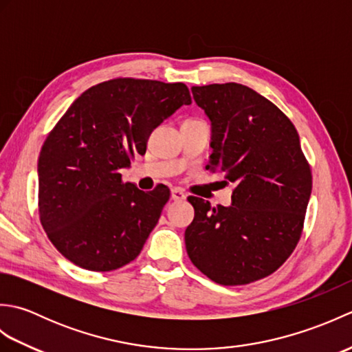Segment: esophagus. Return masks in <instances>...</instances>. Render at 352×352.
<instances>
[{
  "label": "esophagus",
  "mask_w": 352,
  "mask_h": 352,
  "mask_svg": "<svg viewBox=\"0 0 352 352\" xmlns=\"http://www.w3.org/2000/svg\"><path fill=\"white\" fill-rule=\"evenodd\" d=\"M170 198L174 199V201H184L186 199V193L182 189L175 188V189H172V192H170Z\"/></svg>",
  "instance_id": "34e87169"
}]
</instances>
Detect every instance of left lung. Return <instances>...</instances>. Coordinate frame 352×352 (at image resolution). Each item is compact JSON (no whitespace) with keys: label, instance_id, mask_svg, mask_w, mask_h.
<instances>
[{"label":"left lung","instance_id":"8db88e82","mask_svg":"<svg viewBox=\"0 0 352 352\" xmlns=\"http://www.w3.org/2000/svg\"><path fill=\"white\" fill-rule=\"evenodd\" d=\"M212 121L207 169L233 183L231 206L189 197V258L212 281L241 286L275 272L302 234L311 169L295 125L265 96L237 83L193 86Z\"/></svg>","mask_w":352,"mask_h":352}]
</instances>
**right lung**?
<instances>
[{
	"label": "right lung",
	"mask_w": 352,
	"mask_h": 352,
	"mask_svg": "<svg viewBox=\"0 0 352 352\" xmlns=\"http://www.w3.org/2000/svg\"><path fill=\"white\" fill-rule=\"evenodd\" d=\"M190 102L183 83L113 78L71 104L37 163L41 223L65 258L109 272L139 256L170 193L166 186L142 192L119 170L145 154L155 126Z\"/></svg>",
	"instance_id": "1"
}]
</instances>
